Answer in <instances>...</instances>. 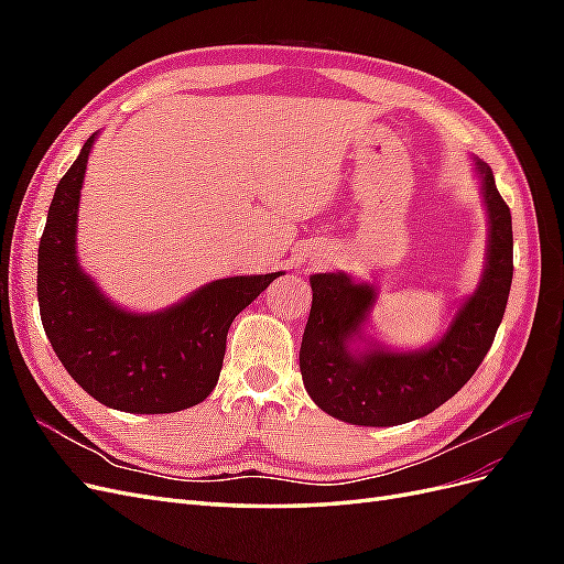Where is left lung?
Wrapping results in <instances>:
<instances>
[{
    "label": "left lung",
    "mask_w": 564,
    "mask_h": 564,
    "mask_svg": "<svg viewBox=\"0 0 564 564\" xmlns=\"http://www.w3.org/2000/svg\"><path fill=\"white\" fill-rule=\"evenodd\" d=\"M489 214L487 270L435 346L414 352L373 348L352 355L377 292L352 284L340 272L311 278L313 305L301 340V377L315 404L355 425H400L435 412L468 383L482 365L506 313L513 282V220L494 183L491 169L477 160Z\"/></svg>",
    "instance_id": "obj_1"
}]
</instances>
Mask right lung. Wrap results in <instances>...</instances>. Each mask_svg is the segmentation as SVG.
<instances>
[{
	"mask_svg": "<svg viewBox=\"0 0 564 564\" xmlns=\"http://www.w3.org/2000/svg\"><path fill=\"white\" fill-rule=\"evenodd\" d=\"M94 139L61 178L40 240L44 332L67 373L100 404L129 414L181 412L216 388L232 319L282 272L216 280L158 315L117 308L75 256L79 191Z\"/></svg>",
	"mask_w": 564,
	"mask_h": 564,
	"instance_id": "1",
	"label": "right lung"
}]
</instances>
